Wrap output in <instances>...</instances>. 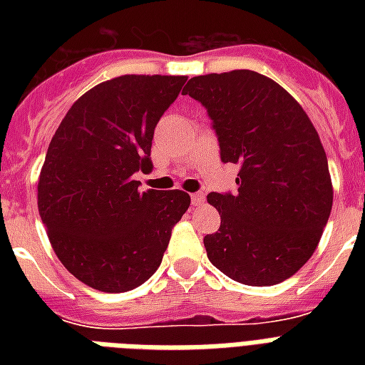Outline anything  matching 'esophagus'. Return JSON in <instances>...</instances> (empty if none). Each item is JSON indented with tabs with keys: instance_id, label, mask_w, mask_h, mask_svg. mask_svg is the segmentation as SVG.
I'll return each instance as SVG.
<instances>
[{
	"instance_id": "34e87169",
	"label": "esophagus",
	"mask_w": 365,
	"mask_h": 365,
	"mask_svg": "<svg viewBox=\"0 0 365 365\" xmlns=\"http://www.w3.org/2000/svg\"><path fill=\"white\" fill-rule=\"evenodd\" d=\"M191 202H193V206L202 205V202H205V193H193V195H191Z\"/></svg>"
}]
</instances>
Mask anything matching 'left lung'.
<instances>
[{
    "instance_id": "left-lung-1",
    "label": "left lung",
    "mask_w": 365,
    "mask_h": 365,
    "mask_svg": "<svg viewBox=\"0 0 365 365\" xmlns=\"http://www.w3.org/2000/svg\"><path fill=\"white\" fill-rule=\"evenodd\" d=\"M183 94L212 119L239 191L208 193L222 225L206 235L212 265L248 286H272L305 265L328 223L334 189L317 128L297 100L257 71L189 79Z\"/></svg>"
}]
</instances>
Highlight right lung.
<instances>
[{
  "label": "right lung",
  "mask_w": 365,
  "mask_h": 365,
  "mask_svg": "<svg viewBox=\"0 0 365 365\" xmlns=\"http://www.w3.org/2000/svg\"><path fill=\"white\" fill-rule=\"evenodd\" d=\"M185 76H121L85 93L48 143L37 208L53 250L91 288L121 294L157 269L191 205L180 189L140 191L155 126Z\"/></svg>",
  "instance_id": "1"
}]
</instances>
